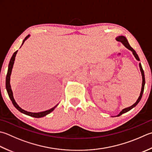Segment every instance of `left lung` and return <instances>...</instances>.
I'll list each match as a JSON object with an SVG mask.
<instances>
[{"label": "left lung", "instance_id": "1", "mask_svg": "<svg viewBox=\"0 0 152 152\" xmlns=\"http://www.w3.org/2000/svg\"><path fill=\"white\" fill-rule=\"evenodd\" d=\"M116 40L119 41V42H121L122 43H123L124 46H125L126 48L128 49H129L130 50H131V51L132 52L134 56H135L136 59L137 61H140V58L138 57V56L137 55V53H136V51L134 50L131 47H130V45H129V42H128V41L126 39V38L124 37V36H123V35H121V36H118L117 37V38H116ZM139 66H140V71H141V74H142V90H141V92H140V96L138 97V99H137V101H136L135 103H134L133 105L132 106L129 107H127V108H125L122 110V111L120 112V113L118 114V115L116 116V117H119V116H121L122 114L123 113H125L129 111L130 110H131L132 108L134 107H136V105H137V104L140 102V101L141 100V98L142 97V95H143V92H144V86H145V76H144V70L143 69H142V65L140 63H139Z\"/></svg>", "mask_w": 152, "mask_h": 152}]
</instances>
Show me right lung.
<instances>
[{
  "mask_svg": "<svg viewBox=\"0 0 152 152\" xmlns=\"http://www.w3.org/2000/svg\"><path fill=\"white\" fill-rule=\"evenodd\" d=\"M29 37V35H28V36L26 37V38L23 41V43L22 44V45L23 44V43L25 42V41ZM17 52H18V50H16V52H14L12 56L11 57L10 62H9V64H8V72H7V77H6V88H7L8 96H9V97H10V99L12 101V102L13 105H14L15 107H16L18 110L19 111H20L21 113H22L27 115H29V116H30V117H35V118H41V117H45V116H46L47 115L49 114L50 113H51L53 111V110L55 109L56 107L58 105V104L56 105H55L54 107H53V108L50 109L49 110H47V111H42V112H39V113H31V112L26 111H25V110H23L21 107H20V106L18 105V104L16 102V101H15L14 99L13 93H12V89H11L10 81V75H11V73H12V70L13 65H14V61H15V57H16Z\"/></svg>",
  "mask_w": 152,
  "mask_h": 152,
  "instance_id": "1",
  "label": "right lung"
}]
</instances>
